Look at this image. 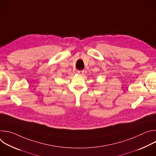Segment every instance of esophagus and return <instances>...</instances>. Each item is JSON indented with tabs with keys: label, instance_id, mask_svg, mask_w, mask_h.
<instances>
[{
	"label": "esophagus",
	"instance_id": "34e87169",
	"mask_svg": "<svg viewBox=\"0 0 156 156\" xmlns=\"http://www.w3.org/2000/svg\"><path fill=\"white\" fill-rule=\"evenodd\" d=\"M78 73L80 74V75H83L84 73V70H78Z\"/></svg>",
	"mask_w": 156,
	"mask_h": 156
}]
</instances>
